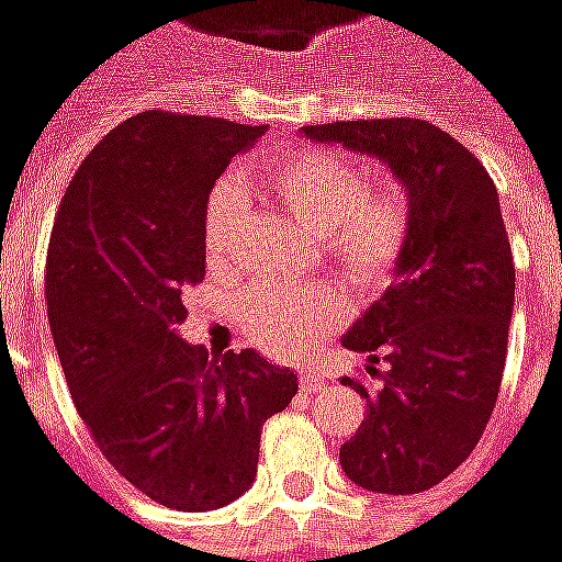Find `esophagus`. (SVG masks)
<instances>
[{
	"mask_svg": "<svg viewBox=\"0 0 562 562\" xmlns=\"http://www.w3.org/2000/svg\"><path fill=\"white\" fill-rule=\"evenodd\" d=\"M325 386V378L315 374V371H300V390L303 393H318Z\"/></svg>",
	"mask_w": 562,
	"mask_h": 562,
	"instance_id": "1",
	"label": "esophagus"
}]
</instances>
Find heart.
I'll use <instances>...</instances> for the list:
<instances>
[{
	"instance_id": "obj_1",
	"label": "heart",
	"mask_w": 562,
	"mask_h": 562,
	"mask_svg": "<svg viewBox=\"0 0 562 562\" xmlns=\"http://www.w3.org/2000/svg\"><path fill=\"white\" fill-rule=\"evenodd\" d=\"M293 220L322 235L325 256L352 293L378 296L393 284L412 237V203L395 182L368 184L359 160L318 148H288L259 169ZM244 213V188L220 182L203 206V250L210 266H222L235 247ZM247 337L272 356H303L346 318V300L334 284L256 281L237 300Z\"/></svg>"
}]
</instances>
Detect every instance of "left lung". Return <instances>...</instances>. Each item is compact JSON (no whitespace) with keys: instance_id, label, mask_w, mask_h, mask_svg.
<instances>
[{"instance_id":"8db88e82","label":"left lung","mask_w":562,"mask_h":562,"mask_svg":"<svg viewBox=\"0 0 562 562\" xmlns=\"http://www.w3.org/2000/svg\"><path fill=\"white\" fill-rule=\"evenodd\" d=\"M303 135L380 157L408 191L412 237L395 281L342 334L380 386L342 378L368 414L340 464L368 492L417 495L464 464L498 402L514 315L498 191L461 142L424 120H340ZM380 360L386 372L373 368Z\"/></svg>"}]
</instances>
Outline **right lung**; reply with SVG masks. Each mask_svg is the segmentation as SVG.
Listing matches in <instances>:
<instances>
[{"label": "right lung", "mask_w": 562, "mask_h": 562, "mask_svg": "<svg viewBox=\"0 0 562 562\" xmlns=\"http://www.w3.org/2000/svg\"><path fill=\"white\" fill-rule=\"evenodd\" d=\"M266 126L145 111L82 160L55 216L45 300L64 378L101 454L150 501L225 507L256 476L259 436L296 374L259 352L188 346L182 290L203 281V206Z\"/></svg>", "instance_id": "add662e5"}]
</instances>
